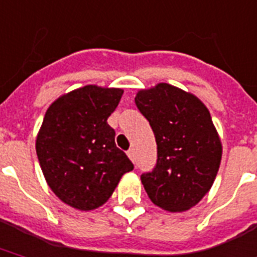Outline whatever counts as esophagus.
<instances>
[{"mask_svg": "<svg viewBox=\"0 0 257 257\" xmlns=\"http://www.w3.org/2000/svg\"><path fill=\"white\" fill-rule=\"evenodd\" d=\"M126 155H128V158L131 160H132L133 163H135V160H136V156H135V151L132 150V148H131V150L128 151V152H126Z\"/></svg>", "mask_w": 257, "mask_h": 257, "instance_id": "34e87169", "label": "esophagus"}]
</instances>
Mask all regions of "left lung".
Returning a JSON list of instances; mask_svg holds the SVG:
<instances>
[{"label":"left lung","mask_w":257,"mask_h":257,"mask_svg":"<svg viewBox=\"0 0 257 257\" xmlns=\"http://www.w3.org/2000/svg\"><path fill=\"white\" fill-rule=\"evenodd\" d=\"M135 102L158 144L156 167L142 175L148 197L163 210H189L209 193L222 158L210 111L197 95L168 83L139 90Z\"/></svg>","instance_id":"left-lung-1"}]
</instances>
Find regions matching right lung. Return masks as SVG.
I'll return each mask as SVG.
<instances>
[{
	"mask_svg": "<svg viewBox=\"0 0 257 257\" xmlns=\"http://www.w3.org/2000/svg\"><path fill=\"white\" fill-rule=\"evenodd\" d=\"M122 93L97 85L72 90L51 103L39 129L36 154L47 185L76 210L102 206L133 170L107 124Z\"/></svg>",
	"mask_w": 257,
	"mask_h": 257,
	"instance_id": "obj_1",
	"label": "right lung"
}]
</instances>
